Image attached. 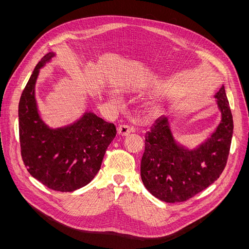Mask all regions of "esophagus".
I'll return each mask as SVG.
<instances>
[{
	"instance_id": "esophagus-1",
	"label": "esophagus",
	"mask_w": 249,
	"mask_h": 249,
	"mask_svg": "<svg viewBox=\"0 0 249 249\" xmlns=\"http://www.w3.org/2000/svg\"><path fill=\"white\" fill-rule=\"evenodd\" d=\"M117 132H118V135H119V136L126 137L130 133L133 132V128L129 127L127 125H120L119 127H118V129H117Z\"/></svg>"
}]
</instances>
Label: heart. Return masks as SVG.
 <instances>
[{
	"label": "heart",
	"instance_id": "heart-1",
	"mask_svg": "<svg viewBox=\"0 0 249 249\" xmlns=\"http://www.w3.org/2000/svg\"><path fill=\"white\" fill-rule=\"evenodd\" d=\"M149 110H150V112H151V113H153V114H154V113H156V112H158V108L154 107L153 105H152L151 107H149Z\"/></svg>",
	"mask_w": 249,
	"mask_h": 249
}]
</instances>
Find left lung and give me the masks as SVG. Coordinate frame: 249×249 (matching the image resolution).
Returning <instances> with one entry per match:
<instances>
[{"label":"left lung","mask_w":249,"mask_h":249,"mask_svg":"<svg viewBox=\"0 0 249 249\" xmlns=\"http://www.w3.org/2000/svg\"><path fill=\"white\" fill-rule=\"evenodd\" d=\"M221 122L215 132L195 149L176 141L168 117L155 121L145 136L141 179L148 192L166 203L185 202L220 177L226 165L233 134V118L222 86L215 95Z\"/></svg>","instance_id":"1"}]
</instances>
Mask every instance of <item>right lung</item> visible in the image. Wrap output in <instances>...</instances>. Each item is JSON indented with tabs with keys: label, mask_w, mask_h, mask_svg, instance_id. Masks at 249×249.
Wrapping results in <instances>:
<instances>
[{
	"label": "right lung",
	"mask_w": 249,
	"mask_h": 249,
	"mask_svg": "<svg viewBox=\"0 0 249 249\" xmlns=\"http://www.w3.org/2000/svg\"><path fill=\"white\" fill-rule=\"evenodd\" d=\"M54 55V52H49L37 63L21 95L18 111L21 155L29 174L45 187L73 192L96 177L117 131L113 123L91 112L56 129L43 122L37 109L35 84L39 71Z\"/></svg>",
	"instance_id": "obj_1"
}]
</instances>
